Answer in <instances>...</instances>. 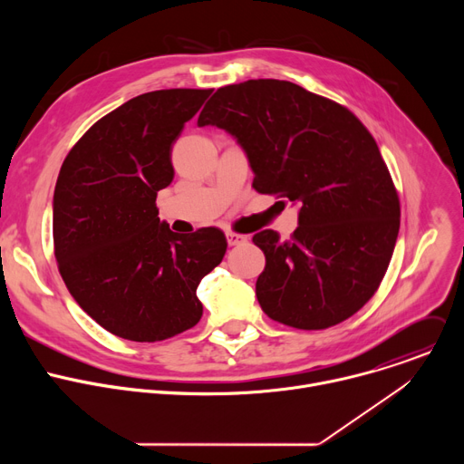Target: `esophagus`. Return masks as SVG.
Wrapping results in <instances>:
<instances>
[{
	"label": "esophagus",
	"instance_id": "esophagus-1",
	"mask_svg": "<svg viewBox=\"0 0 464 464\" xmlns=\"http://www.w3.org/2000/svg\"><path fill=\"white\" fill-rule=\"evenodd\" d=\"M226 237H227V244H229V246H242V244L247 242V237H246V235H240V233L229 231Z\"/></svg>",
	"mask_w": 464,
	"mask_h": 464
}]
</instances>
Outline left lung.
<instances>
[{
	"mask_svg": "<svg viewBox=\"0 0 464 464\" xmlns=\"http://www.w3.org/2000/svg\"><path fill=\"white\" fill-rule=\"evenodd\" d=\"M244 149L253 188L299 202L290 240L253 235L266 255L256 299L274 321L321 330L356 314L378 290L399 237L401 202L378 145L345 106L276 79L218 88L198 126Z\"/></svg>",
	"mask_w": 464,
	"mask_h": 464,
	"instance_id": "1",
	"label": "left lung"
}]
</instances>
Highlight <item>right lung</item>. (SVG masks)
<instances>
[{"mask_svg": "<svg viewBox=\"0 0 464 464\" xmlns=\"http://www.w3.org/2000/svg\"><path fill=\"white\" fill-rule=\"evenodd\" d=\"M213 90H158L99 119L65 156L53 196L58 272L79 306L108 333L152 343L192 328L196 288L222 262L218 227L190 235L158 217L172 145Z\"/></svg>", "mask_w": 464, "mask_h": 464, "instance_id": "add662e5", "label": "right lung"}]
</instances>
